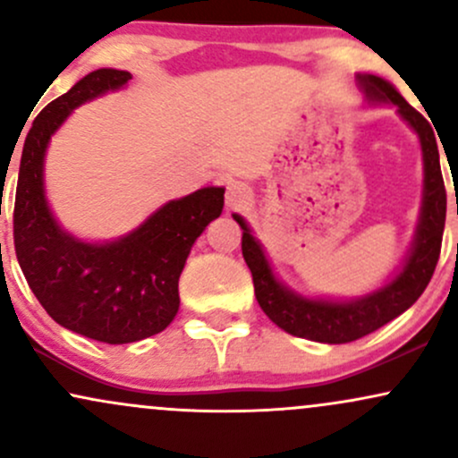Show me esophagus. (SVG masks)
Returning a JSON list of instances; mask_svg holds the SVG:
<instances>
[{"label":"esophagus","instance_id":"esophagus-1","mask_svg":"<svg viewBox=\"0 0 458 458\" xmlns=\"http://www.w3.org/2000/svg\"><path fill=\"white\" fill-rule=\"evenodd\" d=\"M247 199H250V191H247L243 182H228V189H225V204H228V208L243 207V204H247Z\"/></svg>","mask_w":458,"mask_h":458}]
</instances>
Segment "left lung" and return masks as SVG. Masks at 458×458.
<instances>
[{
    "label": "left lung",
    "instance_id": "left-lung-1",
    "mask_svg": "<svg viewBox=\"0 0 458 458\" xmlns=\"http://www.w3.org/2000/svg\"><path fill=\"white\" fill-rule=\"evenodd\" d=\"M361 90L375 103L396 105L398 114L404 123L411 127L420 138L424 161V199L420 211L418 230L404 260L401 273L387 282L379 291L370 295L353 299V301H325V299H306L297 293L288 291L284 284L273 276L269 260L259 241L251 236L245 219L241 215H233L236 224L243 230L241 250L243 259L251 271L254 293L259 299L262 312L269 317L277 327L297 338H308L314 343L344 344L357 338L372 334L386 323H390L411 308L424 288L428 286L437 267L441 251V236L445 224V187L441 176L437 140L433 127L422 114L415 112L392 83L377 75H357Z\"/></svg>",
    "mask_w": 458,
    "mask_h": 458
}]
</instances>
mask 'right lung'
Here are the masks:
<instances>
[{
  "label": "right lung",
  "instance_id": "1",
  "mask_svg": "<svg viewBox=\"0 0 458 458\" xmlns=\"http://www.w3.org/2000/svg\"><path fill=\"white\" fill-rule=\"evenodd\" d=\"M129 79L127 71L98 68L36 115L21 155L13 219L17 260L40 306L62 327L107 344L150 338L174 320L191 245L224 208V187H204L163 204L112 243H86L57 225L43 181L51 135L72 109Z\"/></svg>",
  "mask_w": 458,
  "mask_h": 458
}]
</instances>
